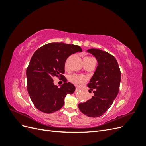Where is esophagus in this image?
Instances as JSON below:
<instances>
[{
	"label": "esophagus",
	"mask_w": 146,
	"mask_h": 146,
	"mask_svg": "<svg viewBox=\"0 0 146 146\" xmlns=\"http://www.w3.org/2000/svg\"><path fill=\"white\" fill-rule=\"evenodd\" d=\"M79 91H80V89H79V88H76V90H75V92H78Z\"/></svg>",
	"instance_id": "obj_1"
}]
</instances>
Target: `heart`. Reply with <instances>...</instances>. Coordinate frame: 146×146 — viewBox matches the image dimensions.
I'll use <instances>...</instances> for the list:
<instances>
[{
  "instance_id": "heart-1",
  "label": "heart",
  "mask_w": 146,
  "mask_h": 146,
  "mask_svg": "<svg viewBox=\"0 0 146 146\" xmlns=\"http://www.w3.org/2000/svg\"><path fill=\"white\" fill-rule=\"evenodd\" d=\"M85 58H91V57H85ZM65 66L66 67L67 66V63H66ZM69 80L70 82L73 83L74 85L80 87L85 85V83L87 81V77L85 76H83V75L73 74L69 77Z\"/></svg>"
}]
</instances>
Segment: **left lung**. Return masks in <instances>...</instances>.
I'll return each instance as SVG.
<instances>
[{"label": "left lung", "instance_id": "8db88e82", "mask_svg": "<svg viewBox=\"0 0 146 146\" xmlns=\"http://www.w3.org/2000/svg\"><path fill=\"white\" fill-rule=\"evenodd\" d=\"M98 61V66L88 87L94 96L78 104L80 111L88 117L102 116L111 107L119 92L121 73L116 59L109 53L98 48L87 50Z\"/></svg>", "mask_w": 146, "mask_h": 146}]
</instances>
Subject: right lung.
<instances>
[{
  "instance_id": "add662e5",
  "label": "right lung",
  "mask_w": 146,
  "mask_h": 146,
  "mask_svg": "<svg viewBox=\"0 0 146 146\" xmlns=\"http://www.w3.org/2000/svg\"><path fill=\"white\" fill-rule=\"evenodd\" d=\"M80 46L63 42H52L41 47L34 53L26 71L27 91L35 107L45 113L58 111L64 105L68 94H72L76 88L67 83L62 75L65 61L77 52ZM61 76L64 83L60 87L55 86L52 78Z\"/></svg>"
}]
</instances>
